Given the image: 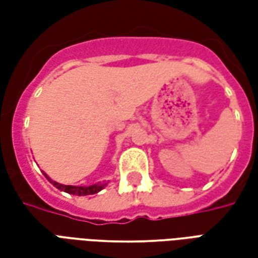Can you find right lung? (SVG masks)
<instances>
[{
    "mask_svg": "<svg viewBox=\"0 0 258 258\" xmlns=\"http://www.w3.org/2000/svg\"><path fill=\"white\" fill-rule=\"evenodd\" d=\"M44 175L47 177L48 181L53 185V186H56L58 189L63 190V192H68L70 195H77V196H87V195H94L98 194L99 190H102L105 186H106V182L105 184H101V182H98V184L94 185H88V186H74V185H63V184H59L56 181H52V179L48 177L47 174L44 173Z\"/></svg>",
    "mask_w": 258,
    "mask_h": 258,
    "instance_id": "right-lung-1",
    "label": "right lung"
}]
</instances>
